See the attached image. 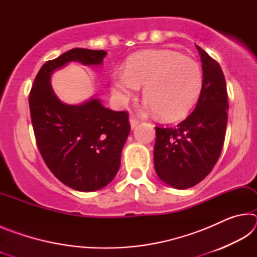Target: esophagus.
<instances>
[{
  "label": "esophagus",
  "instance_id": "34e87169",
  "mask_svg": "<svg viewBox=\"0 0 257 257\" xmlns=\"http://www.w3.org/2000/svg\"><path fill=\"white\" fill-rule=\"evenodd\" d=\"M129 121H130V125H132V129L136 128V127H137V124L139 123V120H138V119L136 118V116H135L134 114L130 115Z\"/></svg>",
  "mask_w": 257,
  "mask_h": 257
}]
</instances>
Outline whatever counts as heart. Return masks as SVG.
<instances>
[{"label":"heart","instance_id":"1","mask_svg":"<svg viewBox=\"0 0 257 257\" xmlns=\"http://www.w3.org/2000/svg\"><path fill=\"white\" fill-rule=\"evenodd\" d=\"M203 72L196 61L172 51H146L128 61L125 70L112 77L116 101L125 104L144 86L146 107L163 120L185 116L196 102Z\"/></svg>","mask_w":257,"mask_h":257}]
</instances>
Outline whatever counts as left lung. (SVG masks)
Segmentation results:
<instances>
[{
    "mask_svg": "<svg viewBox=\"0 0 257 257\" xmlns=\"http://www.w3.org/2000/svg\"><path fill=\"white\" fill-rule=\"evenodd\" d=\"M203 85L191 114L172 128L155 127L154 168L161 180L177 189L201 182L222 151L228 121V95L220 64L196 46Z\"/></svg>",
    "mask_w": 257,
    "mask_h": 257,
    "instance_id": "1",
    "label": "left lung"
}]
</instances>
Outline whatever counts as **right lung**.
<instances>
[{"mask_svg": "<svg viewBox=\"0 0 257 257\" xmlns=\"http://www.w3.org/2000/svg\"><path fill=\"white\" fill-rule=\"evenodd\" d=\"M105 55L103 50L72 49L47 61L29 94L30 118L43 160L61 182L79 191L101 189L115 177L130 133L129 115L103 106L98 98L79 105L64 104L50 80L56 69L69 62L99 66Z\"/></svg>", "mask_w": 257, "mask_h": 257, "instance_id": "obj_1", "label": "right lung"}]
</instances>
